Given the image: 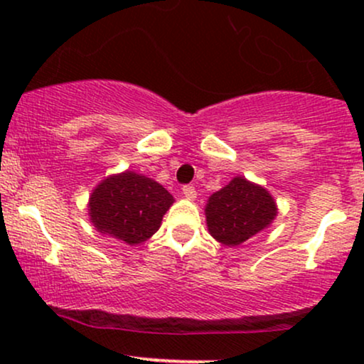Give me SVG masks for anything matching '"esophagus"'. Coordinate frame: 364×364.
Masks as SVG:
<instances>
[{
  "instance_id": "34e87169",
  "label": "esophagus",
  "mask_w": 364,
  "mask_h": 364,
  "mask_svg": "<svg viewBox=\"0 0 364 364\" xmlns=\"http://www.w3.org/2000/svg\"><path fill=\"white\" fill-rule=\"evenodd\" d=\"M183 195H185L188 200L196 198V190H195V186H191V185H185V186H183Z\"/></svg>"
}]
</instances>
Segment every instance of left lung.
<instances>
[{
	"label": "left lung",
	"mask_w": 364,
	"mask_h": 364,
	"mask_svg": "<svg viewBox=\"0 0 364 364\" xmlns=\"http://www.w3.org/2000/svg\"><path fill=\"white\" fill-rule=\"evenodd\" d=\"M205 215L210 235L223 245L236 246L272 223L277 208L265 188L235 178L208 198Z\"/></svg>",
	"instance_id": "1"
}]
</instances>
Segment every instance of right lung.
<instances>
[{"instance_id":"add662e5","label":"right lung","mask_w":364,"mask_h":364,"mask_svg":"<svg viewBox=\"0 0 364 364\" xmlns=\"http://www.w3.org/2000/svg\"><path fill=\"white\" fill-rule=\"evenodd\" d=\"M174 198L154 179L127 173L111 176L90 196V220L104 235L139 245L161 228Z\"/></svg>"}]
</instances>
